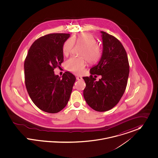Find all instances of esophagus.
<instances>
[{"mask_svg":"<svg viewBox=\"0 0 158 158\" xmlns=\"http://www.w3.org/2000/svg\"><path fill=\"white\" fill-rule=\"evenodd\" d=\"M76 79L78 80V81H80V80H82V77H80V76H77V77H76Z\"/></svg>","mask_w":158,"mask_h":158,"instance_id":"esophagus-1","label":"esophagus"}]
</instances>
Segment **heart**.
Here are the masks:
<instances>
[{"label": "heart", "mask_w": 158, "mask_h": 158, "mask_svg": "<svg viewBox=\"0 0 158 158\" xmlns=\"http://www.w3.org/2000/svg\"><path fill=\"white\" fill-rule=\"evenodd\" d=\"M74 44L82 46L80 52V55L82 56L70 58L65 62V68L72 73L81 74L87 65L86 59L89 64L97 62L101 57V49L93 35L84 33L65 40L62 46V52L65 56L67 57L70 54Z\"/></svg>", "instance_id": "obj_1"}]
</instances>
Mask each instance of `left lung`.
<instances>
[{
    "label": "left lung",
    "mask_w": 158,
    "mask_h": 158,
    "mask_svg": "<svg viewBox=\"0 0 158 158\" xmlns=\"http://www.w3.org/2000/svg\"><path fill=\"white\" fill-rule=\"evenodd\" d=\"M101 33L102 57L99 64L91 69V75L83 77L86 84L84 99L91 108L100 112L111 110L119 102L125 91L130 71L127 52L121 42L113 35ZM96 75L102 76L99 81H96Z\"/></svg>",
    "instance_id": "left-lung-1"
}]
</instances>
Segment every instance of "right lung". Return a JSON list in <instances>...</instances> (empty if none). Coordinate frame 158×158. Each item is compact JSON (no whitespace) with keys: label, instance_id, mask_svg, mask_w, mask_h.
<instances>
[{"label":"right lung","instance_id":"obj_1","mask_svg":"<svg viewBox=\"0 0 158 158\" xmlns=\"http://www.w3.org/2000/svg\"><path fill=\"white\" fill-rule=\"evenodd\" d=\"M70 34L52 33L35 40L24 62L25 83L27 92L39 109L56 113L67 105L75 76L66 71L60 78L54 70L64 62L62 46Z\"/></svg>","mask_w":158,"mask_h":158}]
</instances>
